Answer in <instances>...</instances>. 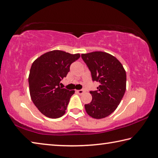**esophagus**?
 Returning <instances> with one entry per match:
<instances>
[{
    "instance_id": "34e87169",
    "label": "esophagus",
    "mask_w": 158,
    "mask_h": 158,
    "mask_svg": "<svg viewBox=\"0 0 158 158\" xmlns=\"http://www.w3.org/2000/svg\"><path fill=\"white\" fill-rule=\"evenodd\" d=\"M77 93H79V95H82L83 93H84V90H83V89H81V90H77Z\"/></svg>"
}]
</instances>
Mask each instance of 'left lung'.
Wrapping results in <instances>:
<instances>
[{
    "label": "left lung",
    "mask_w": 158,
    "mask_h": 158,
    "mask_svg": "<svg viewBox=\"0 0 158 158\" xmlns=\"http://www.w3.org/2000/svg\"><path fill=\"white\" fill-rule=\"evenodd\" d=\"M81 58L91 73L93 81L99 83L91 90L92 101L85 105L87 114L96 119L108 116L119 105L126 90V73L119 60L106 52L83 53Z\"/></svg>",
    "instance_id": "left-lung-1"
}]
</instances>
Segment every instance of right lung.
<instances>
[{
  "mask_svg": "<svg viewBox=\"0 0 158 158\" xmlns=\"http://www.w3.org/2000/svg\"><path fill=\"white\" fill-rule=\"evenodd\" d=\"M79 57V53L53 50L42 55L32 64L28 77L31 97L45 116L58 118L65 114L74 90L62 89L60 81L66 77L71 64Z\"/></svg>",
  "mask_w": 158,
  "mask_h": 158,
  "instance_id": "add662e5",
  "label": "right lung"
}]
</instances>
